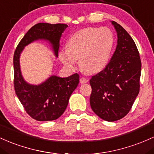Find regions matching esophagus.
<instances>
[{
	"label": "esophagus",
	"instance_id": "34e87169",
	"mask_svg": "<svg viewBox=\"0 0 154 154\" xmlns=\"http://www.w3.org/2000/svg\"><path fill=\"white\" fill-rule=\"evenodd\" d=\"M88 79H86V78H84V77H82L80 79V83L81 84H86V83L88 82Z\"/></svg>",
	"mask_w": 154,
	"mask_h": 154
}]
</instances>
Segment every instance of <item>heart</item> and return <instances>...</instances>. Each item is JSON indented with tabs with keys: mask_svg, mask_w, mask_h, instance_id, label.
<instances>
[{
	"mask_svg": "<svg viewBox=\"0 0 154 154\" xmlns=\"http://www.w3.org/2000/svg\"><path fill=\"white\" fill-rule=\"evenodd\" d=\"M113 35L106 27H88L75 32L61 50L59 58L65 67L74 70L79 60L84 72L97 73L108 65L113 47Z\"/></svg>",
	"mask_w": 154,
	"mask_h": 154,
	"instance_id": "heart-1",
	"label": "heart"
}]
</instances>
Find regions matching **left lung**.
Segmentation results:
<instances>
[{
	"instance_id": "1",
	"label": "left lung",
	"mask_w": 154,
	"mask_h": 154,
	"mask_svg": "<svg viewBox=\"0 0 154 154\" xmlns=\"http://www.w3.org/2000/svg\"><path fill=\"white\" fill-rule=\"evenodd\" d=\"M117 33V46L105 68L93 75L91 108L107 122L125 116L140 91L141 61L135 43L119 24L111 21Z\"/></svg>"
}]
</instances>
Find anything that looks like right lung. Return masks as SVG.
Here are the masks:
<instances>
[{"mask_svg": "<svg viewBox=\"0 0 154 154\" xmlns=\"http://www.w3.org/2000/svg\"><path fill=\"white\" fill-rule=\"evenodd\" d=\"M67 27L68 26L65 24H36L22 38L14 54L15 92L27 114L40 122L56 120L63 115L70 95L79 84V75L75 73L61 78L52 75L41 84H30L22 75L20 54L26 46L44 40L51 44L54 54L57 57L60 40Z\"/></svg>", "mask_w": 154, "mask_h": 154, "instance_id": "1", "label": "right lung"}]
</instances>
